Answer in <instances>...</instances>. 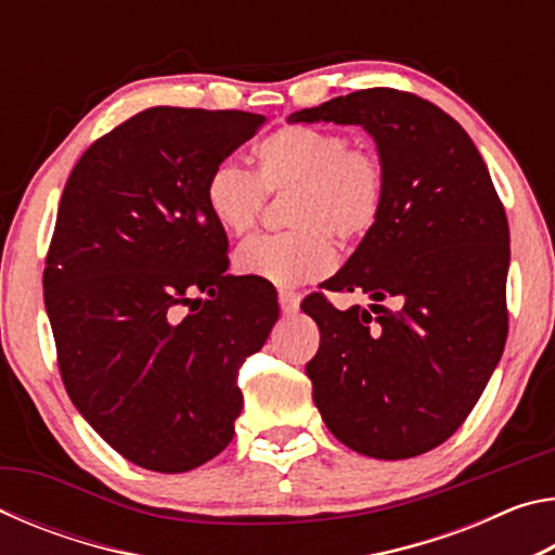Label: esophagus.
I'll list each match as a JSON object with an SVG mask.
<instances>
[{
	"instance_id": "obj_1",
	"label": "esophagus",
	"mask_w": 555,
	"mask_h": 555,
	"mask_svg": "<svg viewBox=\"0 0 555 555\" xmlns=\"http://www.w3.org/2000/svg\"><path fill=\"white\" fill-rule=\"evenodd\" d=\"M279 306L281 311H284L286 315L288 313H296L298 311V294H294V291H279Z\"/></svg>"
}]
</instances>
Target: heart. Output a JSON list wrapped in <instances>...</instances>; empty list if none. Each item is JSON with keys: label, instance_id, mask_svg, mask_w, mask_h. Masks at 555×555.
Instances as JSON below:
<instances>
[{"label": "heart", "instance_id": "b5f03b06", "mask_svg": "<svg viewBox=\"0 0 555 555\" xmlns=\"http://www.w3.org/2000/svg\"><path fill=\"white\" fill-rule=\"evenodd\" d=\"M288 230L242 244L234 269L274 286H300L335 267V242L367 237L387 203V166L370 144H347L335 129L286 125L255 146V173L212 166L205 208L230 237L255 230L267 195H286Z\"/></svg>", "mask_w": 555, "mask_h": 555}]
</instances>
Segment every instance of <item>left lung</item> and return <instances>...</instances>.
Segmentation results:
<instances>
[{"mask_svg":"<svg viewBox=\"0 0 555 555\" xmlns=\"http://www.w3.org/2000/svg\"><path fill=\"white\" fill-rule=\"evenodd\" d=\"M288 121L360 125L387 166V203L327 291H362L370 308L311 294L321 327L306 374L331 434L357 453H428L465 424L509 331V224L480 152L434 102L393 88L357 90ZM391 297L395 308L380 304Z\"/></svg>","mask_w":555,"mask_h":555,"instance_id":"left-lung-1","label":"left lung"}]
</instances>
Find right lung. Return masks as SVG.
<instances>
[{"instance_id":"1","label":"right lung","mask_w":555,"mask_h":555,"mask_svg":"<svg viewBox=\"0 0 555 555\" xmlns=\"http://www.w3.org/2000/svg\"><path fill=\"white\" fill-rule=\"evenodd\" d=\"M261 125L240 109H144L63 188L43 269L61 379L139 467L185 473L228 448L237 372L279 318L264 281L228 274V234L205 208L212 166Z\"/></svg>"}]
</instances>
